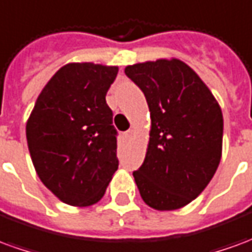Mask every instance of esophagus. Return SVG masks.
Masks as SVG:
<instances>
[{
  "instance_id": "1",
  "label": "esophagus",
  "mask_w": 252,
  "mask_h": 252,
  "mask_svg": "<svg viewBox=\"0 0 252 252\" xmlns=\"http://www.w3.org/2000/svg\"><path fill=\"white\" fill-rule=\"evenodd\" d=\"M132 136H133V129H128V131L124 132V137H126V140L132 139Z\"/></svg>"
}]
</instances>
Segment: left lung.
Instances as JSON below:
<instances>
[{
	"instance_id": "1",
	"label": "left lung",
	"mask_w": 252,
	"mask_h": 252,
	"mask_svg": "<svg viewBox=\"0 0 252 252\" xmlns=\"http://www.w3.org/2000/svg\"><path fill=\"white\" fill-rule=\"evenodd\" d=\"M151 115L143 164L133 178L143 201L174 211L198 197L216 173L222 147V113L201 78L178 59L126 67Z\"/></svg>"
}]
</instances>
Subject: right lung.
<instances>
[{"label": "right lung", "instance_id": "add662e5", "mask_svg": "<svg viewBox=\"0 0 252 252\" xmlns=\"http://www.w3.org/2000/svg\"><path fill=\"white\" fill-rule=\"evenodd\" d=\"M119 68L68 63L36 99L27 123L31 158L41 182L68 205L104 195L119 167L117 131L105 95Z\"/></svg>", "mask_w": 252, "mask_h": 252}]
</instances>
